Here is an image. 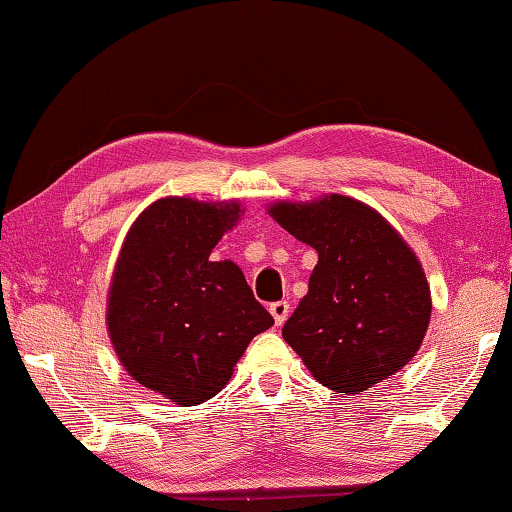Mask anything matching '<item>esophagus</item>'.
<instances>
[{
	"mask_svg": "<svg viewBox=\"0 0 512 512\" xmlns=\"http://www.w3.org/2000/svg\"><path fill=\"white\" fill-rule=\"evenodd\" d=\"M269 312L273 315V319H276V326H282V324H285V319L289 317V303L287 301L271 303Z\"/></svg>",
	"mask_w": 512,
	"mask_h": 512,
	"instance_id": "1",
	"label": "esophagus"
}]
</instances>
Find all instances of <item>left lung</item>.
<instances>
[{
  "instance_id": "left-lung-1",
  "label": "left lung",
  "mask_w": 512,
  "mask_h": 512,
  "mask_svg": "<svg viewBox=\"0 0 512 512\" xmlns=\"http://www.w3.org/2000/svg\"><path fill=\"white\" fill-rule=\"evenodd\" d=\"M269 216L317 250L308 294L282 338L319 384L358 395L400 372L430 326L425 271L398 230L347 195L273 202Z\"/></svg>"
}]
</instances>
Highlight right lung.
<instances>
[{"instance_id": "1", "label": "right lung", "mask_w": 512, "mask_h": 512, "mask_svg": "<svg viewBox=\"0 0 512 512\" xmlns=\"http://www.w3.org/2000/svg\"><path fill=\"white\" fill-rule=\"evenodd\" d=\"M241 213L234 200L160 197L135 218L114 264L105 324L119 363L183 407L223 391L250 340L273 326L239 266L211 259Z\"/></svg>"}]
</instances>
